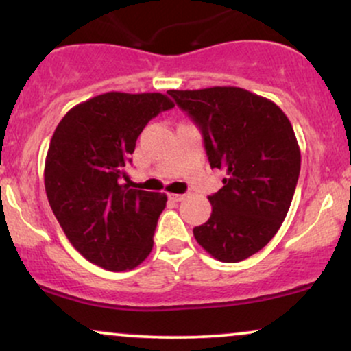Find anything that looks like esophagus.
I'll return each mask as SVG.
<instances>
[{"label":"esophagus","instance_id":"esophagus-1","mask_svg":"<svg viewBox=\"0 0 351 351\" xmlns=\"http://www.w3.org/2000/svg\"><path fill=\"white\" fill-rule=\"evenodd\" d=\"M170 198L173 201H183L184 199V195H170Z\"/></svg>","mask_w":351,"mask_h":351}]
</instances>
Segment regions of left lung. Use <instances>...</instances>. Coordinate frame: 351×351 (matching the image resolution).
<instances>
[{"mask_svg": "<svg viewBox=\"0 0 351 351\" xmlns=\"http://www.w3.org/2000/svg\"><path fill=\"white\" fill-rule=\"evenodd\" d=\"M168 94L199 127L211 168L226 171L195 239L221 263L247 259L276 236L291 208L300 173L292 125L272 100L241 87Z\"/></svg>", "mask_w": 351, "mask_h": 351, "instance_id": "left-lung-1", "label": "left lung"}]
</instances>
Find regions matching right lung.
Returning a JSON list of instances; mask_svg holds the SVG:
<instances>
[{
    "label": "right lung",
    "instance_id": "add662e5",
    "mask_svg": "<svg viewBox=\"0 0 351 351\" xmlns=\"http://www.w3.org/2000/svg\"><path fill=\"white\" fill-rule=\"evenodd\" d=\"M173 107L158 92H107L56 127L44 165L47 199L71 244L99 267L130 271L152 252L167 195L130 188L125 167L145 125Z\"/></svg>",
    "mask_w": 351,
    "mask_h": 351
}]
</instances>
